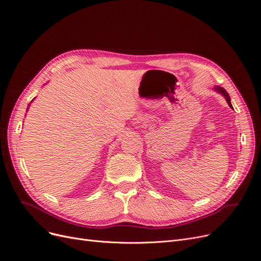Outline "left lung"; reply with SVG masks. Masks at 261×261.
<instances>
[{
	"label": "left lung",
	"instance_id": "obj_1",
	"mask_svg": "<svg viewBox=\"0 0 261 261\" xmlns=\"http://www.w3.org/2000/svg\"><path fill=\"white\" fill-rule=\"evenodd\" d=\"M214 90H215L216 92H218L219 94L223 95V96H224V98H225V100H226V102H227V103H228V106L232 109V106H231V103H230V98H229V95H228V93H227L223 88L219 87V86H215V87H214Z\"/></svg>",
	"mask_w": 261,
	"mask_h": 261
}]
</instances>
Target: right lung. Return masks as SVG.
<instances>
[{
	"instance_id": "obj_1",
	"label": "right lung",
	"mask_w": 261,
	"mask_h": 261,
	"mask_svg": "<svg viewBox=\"0 0 261 261\" xmlns=\"http://www.w3.org/2000/svg\"><path fill=\"white\" fill-rule=\"evenodd\" d=\"M29 106H30V105H29Z\"/></svg>"
}]
</instances>
